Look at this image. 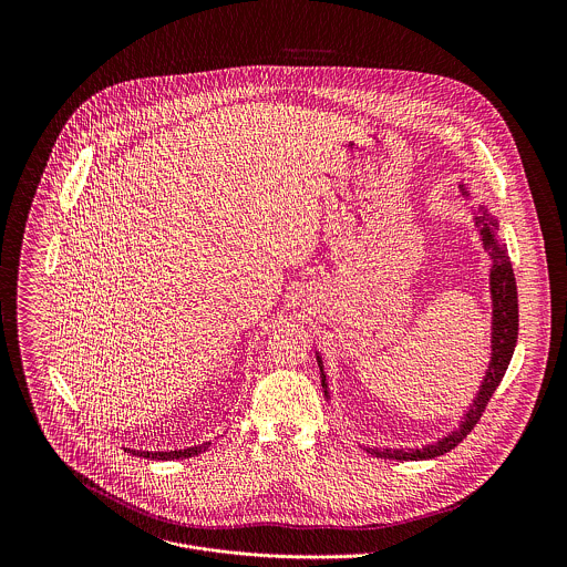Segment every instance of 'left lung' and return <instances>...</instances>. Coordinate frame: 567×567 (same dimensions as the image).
Here are the masks:
<instances>
[{
  "label": "left lung",
  "mask_w": 567,
  "mask_h": 567,
  "mask_svg": "<svg viewBox=\"0 0 567 567\" xmlns=\"http://www.w3.org/2000/svg\"><path fill=\"white\" fill-rule=\"evenodd\" d=\"M476 227L481 229L483 244H485L488 255H491V299H493V336H491V362L486 369L483 386L474 400L472 408L467 410L463 423L458 425V430H454L450 436L425 445L421 450H369L371 454H375L378 458H391V461H425V458H436L447 454L450 450H454L472 430L474 425L481 421L483 412H485L488 400L493 398L495 389L499 386L508 362L513 358L515 351V342H517V329H519V310H517V286H515V275H513V266L506 252V246L495 240V231H497V220L491 218L486 214L485 207H478L476 214ZM319 367H321V375H323L324 395H327V382H324L323 360L317 355Z\"/></svg>",
  "instance_id": "1"
}]
</instances>
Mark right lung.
Masks as SVG:
<instances>
[{"label": "right lung", "mask_w": 567, "mask_h": 567, "mask_svg": "<svg viewBox=\"0 0 567 567\" xmlns=\"http://www.w3.org/2000/svg\"><path fill=\"white\" fill-rule=\"evenodd\" d=\"M209 447V443H203V445H194V447H187V450H169V452H135V450H126L135 456H142V458H153V461H178V458H192V456H198L200 452H205Z\"/></svg>", "instance_id": "right-lung-1"}]
</instances>
